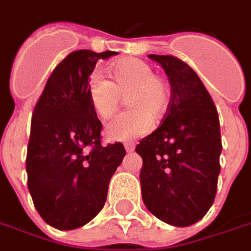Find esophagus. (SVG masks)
<instances>
[{
    "mask_svg": "<svg viewBox=\"0 0 251 251\" xmlns=\"http://www.w3.org/2000/svg\"><path fill=\"white\" fill-rule=\"evenodd\" d=\"M125 149L126 152H133V151H134V144H133V142H126Z\"/></svg>",
    "mask_w": 251,
    "mask_h": 251,
    "instance_id": "1",
    "label": "esophagus"
}]
</instances>
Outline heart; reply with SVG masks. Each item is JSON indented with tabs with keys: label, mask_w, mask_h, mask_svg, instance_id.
I'll use <instances>...</instances> for the list:
<instances>
[{
	"label": "heart",
	"mask_w": 251,
	"mask_h": 251,
	"mask_svg": "<svg viewBox=\"0 0 251 251\" xmlns=\"http://www.w3.org/2000/svg\"><path fill=\"white\" fill-rule=\"evenodd\" d=\"M113 82L99 74L88 80V97L97 114L109 120L120 110L122 97L130 107L106 126V136L111 141H131L152 130L153 120H161L169 107L167 80L153 72L149 63L127 57L109 67Z\"/></svg>",
	"instance_id": "b5f03b06"
}]
</instances>
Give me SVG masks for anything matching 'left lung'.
I'll list each match as a JSON object with an SVG mask.
<instances>
[{"mask_svg":"<svg viewBox=\"0 0 251 251\" xmlns=\"http://www.w3.org/2000/svg\"><path fill=\"white\" fill-rule=\"evenodd\" d=\"M161 64L171 100L161 125L142 138V200L153 215L185 227L200 221L214 203L221 172V126L215 103L198 74L172 55H149Z\"/></svg>","mask_w":251,"mask_h":251,"instance_id":"8db88e82","label":"left lung"}]
</instances>
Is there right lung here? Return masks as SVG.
<instances>
[{"label": "right lung", "mask_w": 251, "mask_h": 251, "mask_svg": "<svg viewBox=\"0 0 251 251\" xmlns=\"http://www.w3.org/2000/svg\"><path fill=\"white\" fill-rule=\"evenodd\" d=\"M114 55L90 50L67 55L48 77L32 114L28 189L37 212L57 230L82 227L98 215L126 154L121 142L100 144L102 122L88 97L97 62Z\"/></svg>", "instance_id": "right-lung-1"}]
</instances>
